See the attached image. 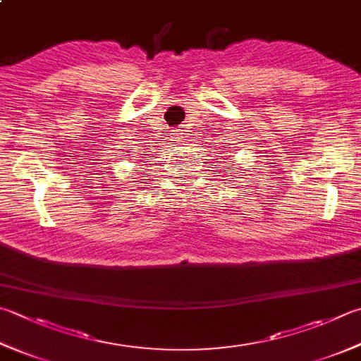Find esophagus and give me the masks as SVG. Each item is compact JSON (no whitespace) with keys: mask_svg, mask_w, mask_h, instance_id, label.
Listing matches in <instances>:
<instances>
[{"mask_svg":"<svg viewBox=\"0 0 361 361\" xmlns=\"http://www.w3.org/2000/svg\"><path fill=\"white\" fill-rule=\"evenodd\" d=\"M174 141H180V133H173Z\"/></svg>","mask_w":361,"mask_h":361,"instance_id":"obj_1","label":"esophagus"}]
</instances>
